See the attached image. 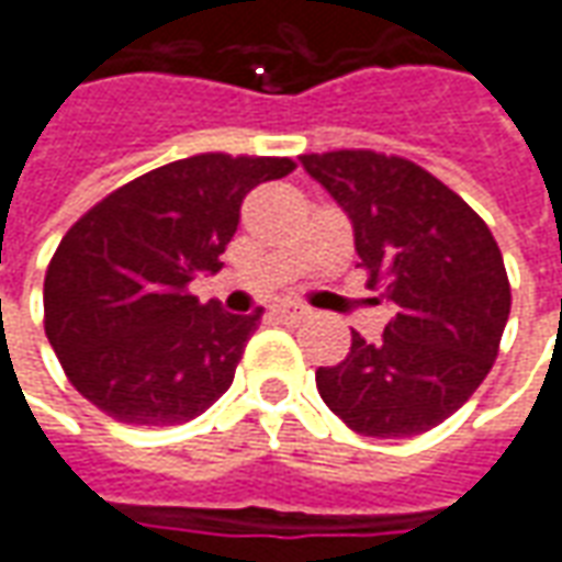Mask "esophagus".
I'll return each mask as SVG.
<instances>
[{"mask_svg":"<svg viewBox=\"0 0 562 562\" xmlns=\"http://www.w3.org/2000/svg\"><path fill=\"white\" fill-rule=\"evenodd\" d=\"M274 318H281V321H290V324H296V321H303L308 312H305L303 305H296V303H284V305H278L272 312Z\"/></svg>","mask_w":562,"mask_h":562,"instance_id":"esophagus-1","label":"esophagus"}]
</instances>
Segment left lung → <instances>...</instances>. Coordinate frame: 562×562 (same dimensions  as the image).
<instances>
[{
	"label": "left lung",
	"mask_w": 562,
	"mask_h": 562,
	"mask_svg": "<svg viewBox=\"0 0 562 562\" xmlns=\"http://www.w3.org/2000/svg\"><path fill=\"white\" fill-rule=\"evenodd\" d=\"M355 226L367 288L394 318L379 342L315 373L324 404L367 437H416L450 419L493 370L510 284L493 232L435 173L401 156L336 149L300 156Z\"/></svg>",
	"instance_id": "left-lung-1"
}]
</instances>
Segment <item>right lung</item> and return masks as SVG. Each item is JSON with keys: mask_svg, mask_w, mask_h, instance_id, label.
Here are the masks:
<instances>
[{"mask_svg": "<svg viewBox=\"0 0 562 562\" xmlns=\"http://www.w3.org/2000/svg\"><path fill=\"white\" fill-rule=\"evenodd\" d=\"M293 158L201 153L119 186L57 244L45 336L72 389L125 425H183L229 392L262 318L201 305L189 284L220 272L241 201Z\"/></svg>", "mask_w": 562, "mask_h": 562, "instance_id": "obj_1", "label": "right lung"}]
</instances>
